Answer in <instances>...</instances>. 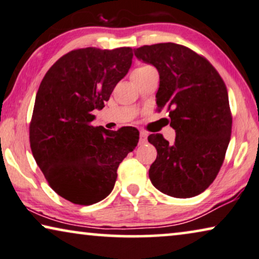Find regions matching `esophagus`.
I'll return each mask as SVG.
<instances>
[{
  "label": "esophagus",
  "mask_w": 259,
  "mask_h": 259,
  "mask_svg": "<svg viewBox=\"0 0 259 259\" xmlns=\"http://www.w3.org/2000/svg\"><path fill=\"white\" fill-rule=\"evenodd\" d=\"M147 137H148V134L145 133V131H141L140 133V143L143 144L147 142Z\"/></svg>",
  "instance_id": "esophagus-1"
}]
</instances>
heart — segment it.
Wrapping results in <instances>:
<instances>
[{"label":"heart","mask_w":259,"mask_h":259,"mask_svg":"<svg viewBox=\"0 0 259 259\" xmlns=\"http://www.w3.org/2000/svg\"><path fill=\"white\" fill-rule=\"evenodd\" d=\"M149 69H152L151 67H149V65H142V67H138L135 69V70L133 71V76L136 75V74H140V72H143V71H147L149 70Z\"/></svg>","instance_id":"heart-1"}]
</instances>
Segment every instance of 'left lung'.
<instances>
[{
	"instance_id": "obj_1",
	"label": "left lung",
	"mask_w": 259,
	"mask_h": 259,
	"mask_svg": "<svg viewBox=\"0 0 259 259\" xmlns=\"http://www.w3.org/2000/svg\"><path fill=\"white\" fill-rule=\"evenodd\" d=\"M134 53L157 69L156 104L169 111L176 133L171 144L161 134L148 137L157 150L149 170L151 183L171 197H195L216 178L230 142L227 87L209 61L184 46L158 43Z\"/></svg>"
}]
</instances>
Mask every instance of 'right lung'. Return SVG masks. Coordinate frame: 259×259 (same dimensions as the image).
<instances>
[{
    "label": "right lung",
    "instance_id": "obj_1",
    "mask_svg": "<svg viewBox=\"0 0 259 259\" xmlns=\"http://www.w3.org/2000/svg\"><path fill=\"white\" fill-rule=\"evenodd\" d=\"M133 49L84 48L62 56L36 94L30 123L32 156L54 191L92 205L114 189L117 167L138 143L133 126L117 131L90 125L116 84L128 74Z\"/></svg>",
    "mask_w": 259,
    "mask_h": 259
}]
</instances>
